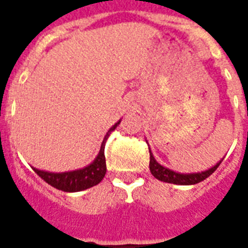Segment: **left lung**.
<instances>
[{
    "label": "left lung",
    "instance_id": "left-lung-1",
    "mask_svg": "<svg viewBox=\"0 0 248 248\" xmlns=\"http://www.w3.org/2000/svg\"><path fill=\"white\" fill-rule=\"evenodd\" d=\"M150 153V162H149V167H150V172L153 174L154 178H157L158 180L161 182H165V183H172V184H182V186H191V184H197L205 180L208 176L213 174L217 167L221 165L219 161L216 166H213L212 169L206 171H202V172H197V174H179V172H175V171H171L166 167L161 166L158 163L154 157L152 155V152L149 150Z\"/></svg>",
    "mask_w": 248,
    "mask_h": 248
}]
</instances>
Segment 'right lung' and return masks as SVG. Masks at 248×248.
Instances as JSON below:
<instances>
[{
    "instance_id": "right-lung-1",
    "label": "right lung",
    "mask_w": 248,
    "mask_h": 248,
    "mask_svg": "<svg viewBox=\"0 0 248 248\" xmlns=\"http://www.w3.org/2000/svg\"><path fill=\"white\" fill-rule=\"evenodd\" d=\"M117 124L119 123H116L109 129L107 136L104 137L103 144L100 146V152L98 157L95 158V161L85 169L77 171H69V172H60V174L40 171L38 169H33V171L49 186L57 188L60 191H64V192H78V191H83L87 188L94 187L102 182L104 175H106V171H107L106 157H104V142H106V139L108 137L109 133L116 128Z\"/></svg>"
}]
</instances>
